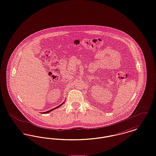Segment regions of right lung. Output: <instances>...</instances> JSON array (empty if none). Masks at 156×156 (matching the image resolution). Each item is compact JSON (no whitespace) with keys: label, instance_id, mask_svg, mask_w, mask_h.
<instances>
[{"label":"right lung","instance_id":"obj_1","mask_svg":"<svg viewBox=\"0 0 156 156\" xmlns=\"http://www.w3.org/2000/svg\"><path fill=\"white\" fill-rule=\"evenodd\" d=\"M63 104V103H62ZM62 104H61L60 105H59V106H58L57 107H56V108H54V109H51V110H50V111H47V112H43L44 113H48V112H50L52 111V110H54V109H57V108H58V107H59L61 105H62Z\"/></svg>","mask_w":156,"mask_h":156}]
</instances>
